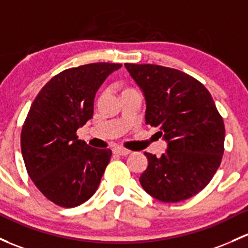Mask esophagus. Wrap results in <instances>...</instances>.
Listing matches in <instances>:
<instances>
[{
	"label": "esophagus",
	"mask_w": 248,
	"mask_h": 248,
	"mask_svg": "<svg viewBox=\"0 0 248 248\" xmlns=\"http://www.w3.org/2000/svg\"><path fill=\"white\" fill-rule=\"evenodd\" d=\"M113 152L116 153V155H127L131 153V151L127 150V148H124V147H115L113 150Z\"/></svg>",
	"instance_id": "obj_1"
}]
</instances>
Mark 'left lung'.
Listing matches in <instances>:
<instances>
[{
  "label": "left lung",
  "mask_w": 248,
  "mask_h": 248,
  "mask_svg": "<svg viewBox=\"0 0 248 248\" xmlns=\"http://www.w3.org/2000/svg\"><path fill=\"white\" fill-rule=\"evenodd\" d=\"M144 91L146 124L168 141L160 157L145 152L139 181L147 194L174 203L199 194L217 171L225 151V124L207 88L186 72L155 64H124Z\"/></svg>",
  "instance_id": "obj_1"
}]
</instances>
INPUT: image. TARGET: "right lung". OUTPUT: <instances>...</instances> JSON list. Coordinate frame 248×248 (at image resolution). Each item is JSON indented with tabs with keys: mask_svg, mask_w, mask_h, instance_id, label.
<instances>
[{
	"mask_svg": "<svg viewBox=\"0 0 248 248\" xmlns=\"http://www.w3.org/2000/svg\"><path fill=\"white\" fill-rule=\"evenodd\" d=\"M122 65L93 62L56 75L39 91L23 122L21 152L28 176L54 204L74 208L95 194L111 151L79 140L77 129L93 117V100L107 77Z\"/></svg>",
	"mask_w": 248,
	"mask_h": 248,
	"instance_id": "1",
	"label": "right lung"
}]
</instances>
